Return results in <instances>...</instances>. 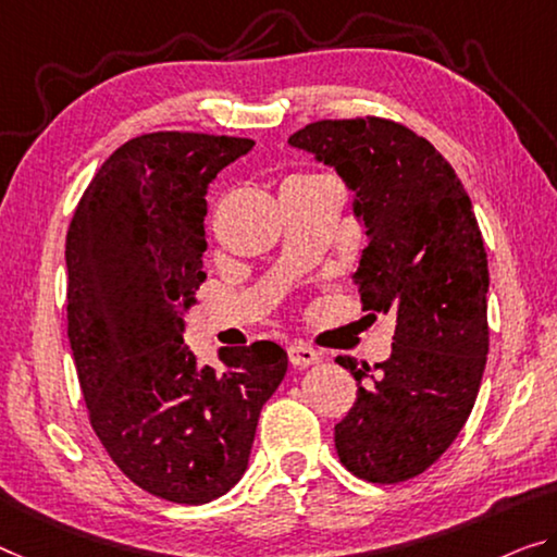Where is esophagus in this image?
I'll use <instances>...</instances> for the list:
<instances>
[{
  "label": "esophagus",
  "mask_w": 557,
  "mask_h": 557,
  "mask_svg": "<svg viewBox=\"0 0 557 557\" xmlns=\"http://www.w3.org/2000/svg\"><path fill=\"white\" fill-rule=\"evenodd\" d=\"M288 361L294 366H301V368L315 366V363H321V354L319 350H313L311 346L301 344V341H296V344L288 346Z\"/></svg>",
  "instance_id": "34e87169"
}]
</instances>
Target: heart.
I'll return each mask as SVG.
<instances>
[{
  "label": "heart",
  "instance_id": "obj_1",
  "mask_svg": "<svg viewBox=\"0 0 557 557\" xmlns=\"http://www.w3.org/2000/svg\"><path fill=\"white\" fill-rule=\"evenodd\" d=\"M296 178H306V176H294V178H288V182H296Z\"/></svg>",
  "mask_w": 557,
  "mask_h": 557
}]
</instances>
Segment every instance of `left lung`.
Segmentation results:
<instances>
[{"label":"left lung","mask_w":557,"mask_h":557,"mask_svg":"<svg viewBox=\"0 0 557 557\" xmlns=\"http://www.w3.org/2000/svg\"><path fill=\"white\" fill-rule=\"evenodd\" d=\"M288 144L354 191L368 236L354 273L363 311L396 319L383 363L336 358L358 381L336 423L338 458L363 481H408L448 450L481 388L491 276L473 203L433 144L388 119H326Z\"/></svg>","instance_id":"obj_1"}]
</instances>
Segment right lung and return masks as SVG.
Wrapping results in <instances>:
<instances>
[{"instance_id":"right-lung-1","label":"right lung","mask_w":557,"mask_h":557,"mask_svg":"<svg viewBox=\"0 0 557 557\" xmlns=\"http://www.w3.org/2000/svg\"><path fill=\"white\" fill-rule=\"evenodd\" d=\"M251 149L236 136H136L101 164L66 234L70 344L94 433L129 481L184 506L242 481L288 368L273 341L221 348V368L184 346L207 281L209 184Z\"/></svg>"}]
</instances>
